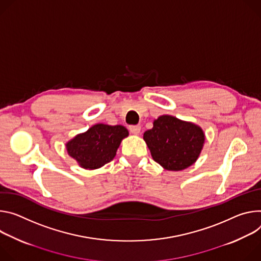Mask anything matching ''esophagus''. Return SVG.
I'll use <instances>...</instances> for the list:
<instances>
[{
	"label": "esophagus",
	"instance_id": "esophagus-1",
	"mask_svg": "<svg viewBox=\"0 0 261 261\" xmlns=\"http://www.w3.org/2000/svg\"><path fill=\"white\" fill-rule=\"evenodd\" d=\"M129 130L134 135H139L140 130H141V126L140 125H130L129 126Z\"/></svg>",
	"mask_w": 261,
	"mask_h": 261
}]
</instances>
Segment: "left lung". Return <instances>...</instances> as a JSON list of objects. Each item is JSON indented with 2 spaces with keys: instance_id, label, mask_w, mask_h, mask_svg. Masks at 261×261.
Segmentation results:
<instances>
[{
  "instance_id": "1",
  "label": "left lung",
  "mask_w": 261,
  "mask_h": 261,
  "mask_svg": "<svg viewBox=\"0 0 261 261\" xmlns=\"http://www.w3.org/2000/svg\"><path fill=\"white\" fill-rule=\"evenodd\" d=\"M144 140L158 164L170 171H179L196 162L203 147L204 134L191 122L164 115L144 133Z\"/></svg>"
}]
</instances>
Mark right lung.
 I'll list each match as a JSON object with an SVG mask.
<instances>
[{
  "label": "right lung",
  "instance_id": "1",
  "mask_svg": "<svg viewBox=\"0 0 261 261\" xmlns=\"http://www.w3.org/2000/svg\"><path fill=\"white\" fill-rule=\"evenodd\" d=\"M127 136L122 125L96 124L69 141L66 148L81 167L97 169L114 159L121 140Z\"/></svg>",
  "mask_w": 261,
  "mask_h": 261
}]
</instances>
